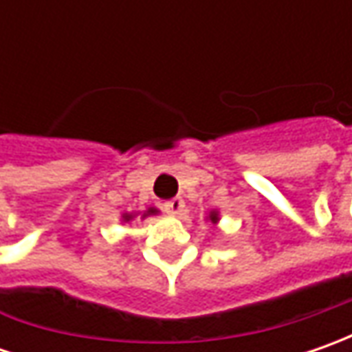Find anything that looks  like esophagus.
<instances>
[{
    "label": "esophagus",
    "mask_w": 352,
    "mask_h": 352,
    "mask_svg": "<svg viewBox=\"0 0 352 352\" xmlns=\"http://www.w3.org/2000/svg\"><path fill=\"white\" fill-rule=\"evenodd\" d=\"M164 211L170 213V215H180L184 211V199L182 197H174V199H170L164 204Z\"/></svg>",
    "instance_id": "esophagus-1"
}]
</instances>
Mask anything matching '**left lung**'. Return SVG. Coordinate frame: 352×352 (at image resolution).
I'll return each mask as SVG.
<instances>
[{
	"label": "left lung",
	"mask_w": 352,
	"mask_h": 352,
	"mask_svg": "<svg viewBox=\"0 0 352 352\" xmlns=\"http://www.w3.org/2000/svg\"><path fill=\"white\" fill-rule=\"evenodd\" d=\"M206 219H208V221H211V223H213V225H215V223H219V211H217V210L210 211V213H208V217H206Z\"/></svg>",
	"instance_id": "left-lung-1"
}]
</instances>
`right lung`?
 <instances>
[{"label": "right lung", "mask_w": 352, "mask_h": 352, "mask_svg": "<svg viewBox=\"0 0 352 352\" xmlns=\"http://www.w3.org/2000/svg\"><path fill=\"white\" fill-rule=\"evenodd\" d=\"M156 213H160L156 208H148L146 211H139V213H121V221H123V223H129V221H133L135 217H139V219H146L148 215H156Z\"/></svg>", "instance_id": "right-lung-1"}]
</instances>
